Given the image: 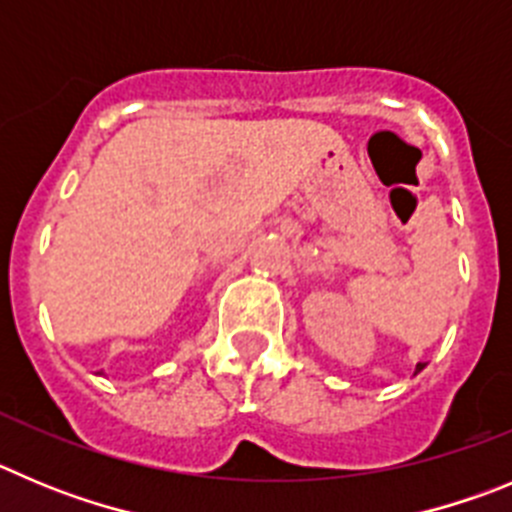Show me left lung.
Masks as SVG:
<instances>
[{"instance_id":"8db88e82","label":"left lung","mask_w":512,"mask_h":512,"mask_svg":"<svg viewBox=\"0 0 512 512\" xmlns=\"http://www.w3.org/2000/svg\"><path fill=\"white\" fill-rule=\"evenodd\" d=\"M423 367H426V362H418V365H416V372H421Z\"/></svg>"}]
</instances>
